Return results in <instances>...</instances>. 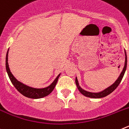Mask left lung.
Listing matches in <instances>:
<instances>
[{
	"mask_svg": "<svg viewBox=\"0 0 129 129\" xmlns=\"http://www.w3.org/2000/svg\"><path fill=\"white\" fill-rule=\"evenodd\" d=\"M125 65H124L123 68L122 72H121L120 75L119 76L118 78L116 79V81L112 84V85H110V86L107 87V88H105L103 90L101 91V92H88V91L85 90L84 89H83L80 86H79V84L78 80H77V77H76V84L77 85V87L78 88L79 91L83 95H84L85 96L88 97V98H104V97L107 96V95H109L110 94H111L112 92H113L116 88L118 87V85H119V83H121V80H122L124 74H125V72L126 71V69H127V53L125 50Z\"/></svg>",
	"mask_w": 129,
	"mask_h": 129,
	"instance_id": "left-lung-1",
	"label": "left lung"
}]
</instances>
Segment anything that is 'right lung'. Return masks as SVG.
Returning a JSON list of instances; mask_svg holds the SVG:
<instances>
[{"label": "right lung", "instance_id": "right-lung-1", "mask_svg": "<svg viewBox=\"0 0 129 129\" xmlns=\"http://www.w3.org/2000/svg\"><path fill=\"white\" fill-rule=\"evenodd\" d=\"M8 52L9 49L6 53V72L8 73V75L9 76L10 81L13 85V86L15 87V88L20 92V94L24 95L25 97L29 98L31 99H39L44 98V97L47 96L48 95L50 94L51 92L54 89L55 86L56 85L57 82L58 81L59 76L61 74H59L57 77L55 79V80L51 83L49 86H46L43 88H33L28 85H24V83H21L19 81H18L15 77L13 76L12 73L11 72L8 64Z\"/></svg>", "mask_w": 129, "mask_h": 129}]
</instances>
